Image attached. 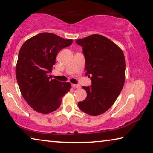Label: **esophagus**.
<instances>
[{"label":"esophagus","mask_w":153,"mask_h":153,"mask_svg":"<svg viewBox=\"0 0 153 153\" xmlns=\"http://www.w3.org/2000/svg\"><path fill=\"white\" fill-rule=\"evenodd\" d=\"M72 88L79 89L80 88H81V86H80V85H79V84H73L72 85Z\"/></svg>","instance_id":"obj_1"}]
</instances>
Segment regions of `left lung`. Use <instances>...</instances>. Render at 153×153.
Returning <instances> with one entry per match:
<instances>
[{
  "label": "left lung",
  "instance_id": "obj_1",
  "mask_svg": "<svg viewBox=\"0 0 153 153\" xmlns=\"http://www.w3.org/2000/svg\"><path fill=\"white\" fill-rule=\"evenodd\" d=\"M83 47L85 75L90 86H83L87 97L78 102L79 109L90 116H98L111 107L123 88L125 59L123 51L107 37L94 34L76 39Z\"/></svg>",
  "mask_w": 153,
  "mask_h": 153
}]
</instances>
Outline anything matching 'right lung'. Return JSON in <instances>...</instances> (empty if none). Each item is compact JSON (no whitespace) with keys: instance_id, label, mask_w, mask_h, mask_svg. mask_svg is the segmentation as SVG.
Segmentation results:
<instances>
[{"instance_id":"right-lung-1","label":"right lung","mask_w":153,"mask_h":153,"mask_svg":"<svg viewBox=\"0 0 153 153\" xmlns=\"http://www.w3.org/2000/svg\"><path fill=\"white\" fill-rule=\"evenodd\" d=\"M72 39H65L51 33H42L26 41L21 46L16 68L20 92L35 111L49 114L60 107L62 98L71 84L51 79L48 73L58 53L71 45Z\"/></svg>"}]
</instances>
